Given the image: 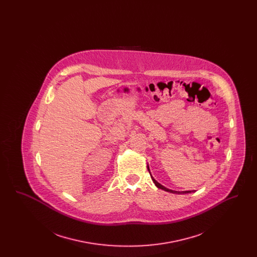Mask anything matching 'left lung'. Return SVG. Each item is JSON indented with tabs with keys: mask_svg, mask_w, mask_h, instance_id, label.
Instances as JSON below:
<instances>
[{
	"mask_svg": "<svg viewBox=\"0 0 257 257\" xmlns=\"http://www.w3.org/2000/svg\"><path fill=\"white\" fill-rule=\"evenodd\" d=\"M147 169H148V167H147ZM148 171H149V169H148ZM150 172V171H149ZM151 178H152V180H153V182L155 184V186L157 187V188H159V189H162V190H164V191H166V192H169V193H171V194H177V195H180V194H191V193H194V192H196V191H184V192H178V191H173V190H170V189H168V188H166V187H164L163 185H161L159 182H157L152 176H151Z\"/></svg>",
	"mask_w": 257,
	"mask_h": 257,
	"instance_id": "left-lung-1",
	"label": "left lung"
}]
</instances>
